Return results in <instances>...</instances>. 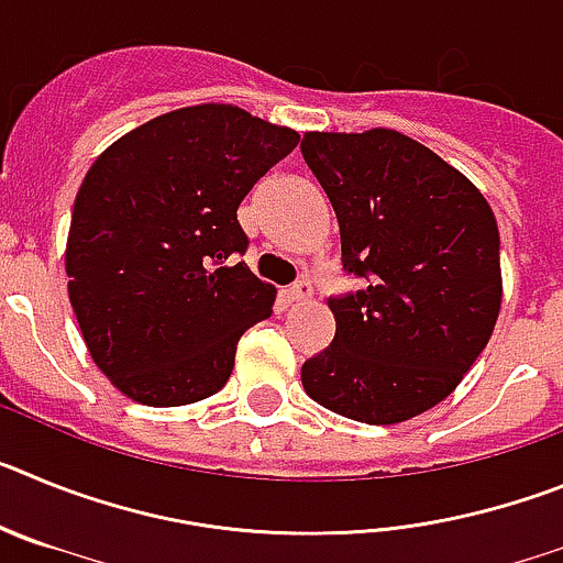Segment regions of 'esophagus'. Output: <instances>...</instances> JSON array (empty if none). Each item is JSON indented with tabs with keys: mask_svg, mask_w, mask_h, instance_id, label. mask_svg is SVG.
Segmentation results:
<instances>
[{
	"mask_svg": "<svg viewBox=\"0 0 563 563\" xmlns=\"http://www.w3.org/2000/svg\"><path fill=\"white\" fill-rule=\"evenodd\" d=\"M287 296H290V301H310L312 298L310 282H298V285H292L290 290H287Z\"/></svg>",
	"mask_w": 563,
	"mask_h": 563,
	"instance_id": "obj_1",
	"label": "esophagus"
}]
</instances>
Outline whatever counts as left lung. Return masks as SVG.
<instances>
[{"instance_id": "1", "label": "left lung", "mask_w": 563, "mask_h": 563, "mask_svg": "<svg viewBox=\"0 0 563 563\" xmlns=\"http://www.w3.org/2000/svg\"><path fill=\"white\" fill-rule=\"evenodd\" d=\"M301 154L341 228L335 338L301 366L324 409L395 426L434 409L474 366L501 310L499 228L485 194L395 129L305 132Z\"/></svg>"}]
</instances>
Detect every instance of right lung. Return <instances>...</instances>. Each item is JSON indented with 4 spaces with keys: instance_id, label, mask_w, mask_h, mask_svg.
Here are the masks:
<instances>
[{
    "instance_id": "right-lung-1",
    "label": "right lung",
    "mask_w": 563,
    "mask_h": 563,
    "mask_svg": "<svg viewBox=\"0 0 563 563\" xmlns=\"http://www.w3.org/2000/svg\"><path fill=\"white\" fill-rule=\"evenodd\" d=\"M296 129L233 103L157 114L103 148L76 194L64 271L87 352L143 406H188L228 383L239 338L276 290L233 253L236 208L292 152Z\"/></svg>"
}]
</instances>
